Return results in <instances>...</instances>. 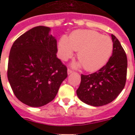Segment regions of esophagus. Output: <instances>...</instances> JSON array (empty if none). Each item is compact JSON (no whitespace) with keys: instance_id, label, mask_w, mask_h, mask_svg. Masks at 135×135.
I'll use <instances>...</instances> for the list:
<instances>
[{"instance_id":"1","label":"esophagus","mask_w":135,"mask_h":135,"mask_svg":"<svg viewBox=\"0 0 135 135\" xmlns=\"http://www.w3.org/2000/svg\"><path fill=\"white\" fill-rule=\"evenodd\" d=\"M72 72H73V71H72L71 69H68V74H71Z\"/></svg>"}]
</instances>
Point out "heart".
I'll list each match as a JSON object with an SVG mask.
<instances>
[{
	"instance_id": "b5f03b06",
	"label": "heart",
	"mask_w": 135,
	"mask_h": 135,
	"mask_svg": "<svg viewBox=\"0 0 135 135\" xmlns=\"http://www.w3.org/2000/svg\"><path fill=\"white\" fill-rule=\"evenodd\" d=\"M59 55L67 60L78 51L77 57L80 62L74 66L83 65L84 70L94 71L100 69L108 61L112 55L113 42L108 36H103L93 30H77L68 39L62 36L58 45Z\"/></svg>"
}]
</instances>
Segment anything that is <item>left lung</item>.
Returning a JSON list of instances; mask_svg holds the SVG:
<instances>
[{"instance_id": "left-lung-1", "label": "left lung", "mask_w": 135, "mask_h": 135, "mask_svg": "<svg viewBox=\"0 0 135 135\" xmlns=\"http://www.w3.org/2000/svg\"><path fill=\"white\" fill-rule=\"evenodd\" d=\"M113 52L105 65L89 75L81 74L76 94L86 104L99 107L114 101L123 90L127 74V57L116 37L112 34Z\"/></svg>"}]
</instances>
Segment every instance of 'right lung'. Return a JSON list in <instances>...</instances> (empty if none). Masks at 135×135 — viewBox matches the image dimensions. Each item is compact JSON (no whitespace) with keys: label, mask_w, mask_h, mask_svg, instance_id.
Instances as JSON below:
<instances>
[{"label":"right lung","mask_w":135,"mask_h":135,"mask_svg":"<svg viewBox=\"0 0 135 135\" xmlns=\"http://www.w3.org/2000/svg\"><path fill=\"white\" fill-rule=\"evenodd\" d=\"M46 26L33 27L13 44L7 77L15 97L30 107H41L53 101L67 68L57 57V40Z\"/></svg>","instance_id":"obj_1"}]
</instances>
